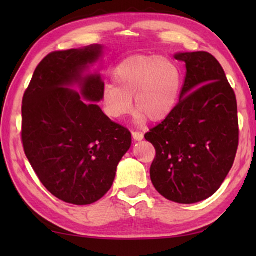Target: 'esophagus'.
Returning <instances> with one entry per match:
<instances>
[{
  "mask_svg": "<svg viewBox=\"0 0 256 256\" xmlns=\"http://www.w3.org/2000/svg\"><path fill=\"white\" fill-rule=\"evenodd\" d=\"M132 136H133V138H134V140H136V141L144 140V133H141V132L133 131V132H132Z\"/></svg>",
  "mask_w": 256,
  "mask_h": 256,
  "instance_id": "obj_1",
  "label": "esophagus"
}]
</instances>
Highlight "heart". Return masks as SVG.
I'll list each match as a JSON object with an SVG mask.
<instances>
[{"instance_id": "obj_1", "label": "heart", "mask_w": 256, "mask_h": 256, "mask_svg": "<svg viewBox=\"0 0 256 256\" xmlns=\"http://www.w3.org/2000/svg\"><path fill=\"white\" fill-rule=\"evenodd\" d=\"M112 84L104 86L102 102L106 115L122 120L138 108L136 118L146 116L160 122L170 116L178 102L182 74L172 60L158 55H136L122 60L112 71Z\"/></svg>"}]
</instances>
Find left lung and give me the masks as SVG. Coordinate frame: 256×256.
Wrapping results in <instances>:
<instances>
[{
    "label": "left lung",
    "mask_w": 256,
    "mask_h": 256,
    "mask_svg": "<svg viewBox=\"0 0 256 256\" xmlns=\"http://www.w3.org/2000/svg\"><path fill=\"white\" fill-rule=\"evenodd\" d=\"M186 76L174 112L146 133L156 149L154 188L167 200L190 204L219 190L238 148L237 102L224 68L206 52L177 53Z\"/></svg>",
    "instance_id": "left-lung-1"
}]
</instances>
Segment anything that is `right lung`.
<instances>
[{"label": "right lung", "mask_w": 256, "mask_h": 256, "mask_svg": "<svg viewBox=\"0 0 256 256\" xmlns=\"http://www.w3.org/2000/svg\"><path fill=\"white\" fill-rule=\"evenodd\" d=\"M102 45L53 52L38 64L22 99L21 138L42 184L60 200L92 204L105 196L132 144L131 132L94 102L105 84L84 74ZM78 84L80 94L70 88Z\"/></svg>", "instance_id": "obj_1"}]
</instances>
